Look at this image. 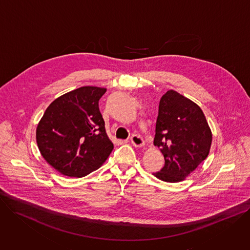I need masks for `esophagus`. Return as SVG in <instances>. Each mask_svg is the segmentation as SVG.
<instances>
[{
    "label": "esophagus",
    "mask_w": 250,
    "mask_h": 250,
    "mask_svg": "<svg viewBox=\"0 0 250 250\" xmlns=\"http://www.w3.org/2000/svg\"><path fill=\"white\" fill-rule=\"evenodd\" d=\"M130 141H131V143L133 144V146L136 147V148H141V147H143L144 144H145L143 138H142L140 135H137V134L131 136Z\"/></svg>",
    "instance_id": "obj_1"
}]
</instances>
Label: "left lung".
Wrapping results in <instances>:
<instances>
[{
  "label": "left lung",
  "mask_w": 250,
  "mask_h": 250,
  "mask_svg": "<svg viewBox=\"0 0 250 250\" xmlns=\"http://www.w3.org/2000/svg\"><path fill=\"white\" fill-rule=\"evenodd\" d=\"M154 145L165 158L159 180L178 183L185 180L208 157L211 131L202 109L180 93L169 90L159 103Z\"/></svg>",
  "instance_id": "obj_1"
}]
</instances>
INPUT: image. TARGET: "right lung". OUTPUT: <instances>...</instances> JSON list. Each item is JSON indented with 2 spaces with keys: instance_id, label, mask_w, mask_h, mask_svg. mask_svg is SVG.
Listing matches in <instances>:
<instances>
[{
  "instance_id": "1",
  "label": "right lung",
  "mask_w": 250,
  "mask_h": 250,
  "mask_svg": "<svg viewBox=\"0 0 250 250\" xmlns=\"http://www.w3.org/2000/svg\"><path fill=\"white\" fill-rule=\"evenodd\" d=\"M105 88L83 86L55 99L37 128V143L44 160L68 177L97 170L114 146L105 131L99 100Z\"/></svg>"
}]
</instances>
